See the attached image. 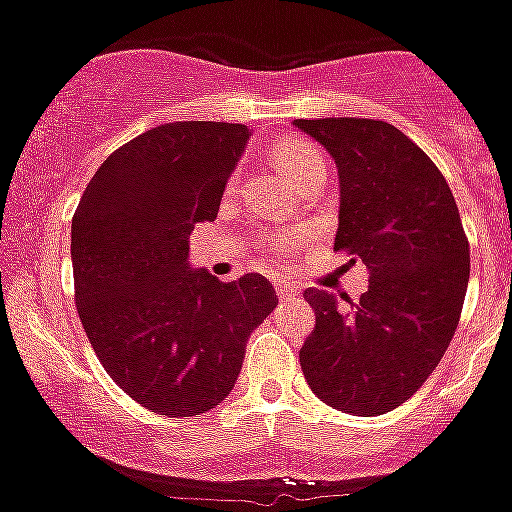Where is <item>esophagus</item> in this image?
Masks as SVG:
<instances>
[{"mask_svg": "<svg viewBox=\"0 0 512 512\" xmlns=\"http://www.w3.org/2000/svg\"><path fill=\"white\" fill-rule=\"evenodd\" d=\"M276 292H279V297H295L297 287H292L289 281H279V284H276Z\"/></svg>", "mask_w": 512, "mask_h": 512, "instance_id": "obj_1", "label": "esophagus"}]
</instances>
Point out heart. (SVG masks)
<instances>
[{"label":"heart","instance_id":"b5f03b06","mask_svg":"<svg viewBox=\"0 0 512 512\" xmlns=\"http://www.w3.org/2000/svg\"><path fill=\"white\" fill-rule=\"evenodd\" d=\"M276 162L279 167L289 175L292 183H300L303 177L313 175V172L324 170V159L313 146H305V143H284L281 148H276ZM295 244V239H279L276 241V247L279 249H289Z\"/></svg>","mask_w":512,"mask_h":512}]
</instances>
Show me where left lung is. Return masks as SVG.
<instances>
[{"label":"left lung","mask_w":512,"mask_h":512,"mask_svg":"<svg viewBox=\"0 0 512 512\" xmlns=\"http://www.w3.org/2000/svg\"><path fill=\"white\" fill-rule=\"evenodd\" d=\"M295 127L335 159V249L369 271L358 303L305 289L316 329L300 366L324 404L377 417L412 398L449 348L470 279L468 236L444 175L393 124L340 116Z\"/></svg>","instance_id":"1"}]
</instances>
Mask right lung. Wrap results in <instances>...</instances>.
Returning a JSON list of instances; mask_svg holds the SVG:
<instances>
[{
    "mask_svg": "<svg viewBox=\"0 0 512 512\" xmlns=\"http://www.w3.org/2000/svg\"><path fill=\"white\" fill-rule=\"evenodd\" d=\"M252 132L172 122L116 148L71 220L76 311L111 380L156 414L196 417L236 385L252 329L279 305L271 281H220L188 263Z\"/></svg>",
    "mask_w": 512,
    "mask_h": 512,
    "instance_id": "right-lung-1",
    "label": "right lung"
}]
</instances>
